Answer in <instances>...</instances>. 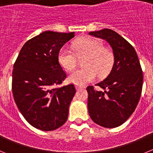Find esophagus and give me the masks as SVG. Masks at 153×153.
Here are the masks:
<instances>
[{
  "mask_svg": "<svg viewBox=\"0 0 153 153\" xmlns=\"http://www.w3.org/2000/svg\"><path fill=\"white\" fill-rule=\"evenodd\" d=\"M85 86H78V85H76V90H82V89H84Z\"/></svg>",
  "mask_w": 153,
  "mask_h": 153,
  "instance_id": "34e87169",
  "label": "esophagus"
}]
</instances>
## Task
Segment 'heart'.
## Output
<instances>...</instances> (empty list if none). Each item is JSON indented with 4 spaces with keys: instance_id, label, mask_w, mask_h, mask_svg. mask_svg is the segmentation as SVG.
Masks as SVG:
<instances>
[{
    "instance_id": "obj_1",
    "label": "heart",
    "mask_w": 153,
    "mask_h": 153,
    "mask_svg": "<svg viewBox=\"0 0 153 153\" xmlns=\"http://www.w3.org/2000/svg\"><path fill=\"white\" fill-rule=\"evenodd\" d=\"M73 48L76 56L85 55L82 68L74 70L69 76V80L76 85H85L97 77H105L111 71L114 62L112 51L102 47V42L92 37H83L76 40ZM58 62L66 70L75 68L76 60L74 53L67 48L58 52Z\"/></svg>"
}]
</instances>
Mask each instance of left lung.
I'll use <instances>...</instances> for the list:
<instances>
[{"label":"left lung","mask_w":153,"mask_h":153,"mask_svg":"<svg viewBox=\"0 0 153 153\" xmlns=\"http://www.w3.org/2000/svg\"><path fill=\"white\" fill-rule=\"evenodd\" d=\"M89 34L107 41L113 50L114 63L107 77L96 86H87L88 111L93 122L106 128L122 125L129 118L140 101L143 75L137 53L123 36L110 29Z\"/></svg>","instance_id":"8db88e82"}]
</instances>
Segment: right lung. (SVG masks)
I'll return each mask as SVG.
<instances>
[{"instance_id":"obj_1","label":"right lung","mask_w":153,"mask_h":153,"mask_svg":"<svg viewBox=\"0 0 153 153\" xmlns=\"http://www.w3.org/2000/svg\"><path fill=\"white\" fill-rule=\"evenodd\" d=\"M74 36V32L44 31L24 44L13 64L14 101L24 119L40 130H55L67 120L75 86H54L67 77L58 52Z\"/></svg>"}]
</instances>
